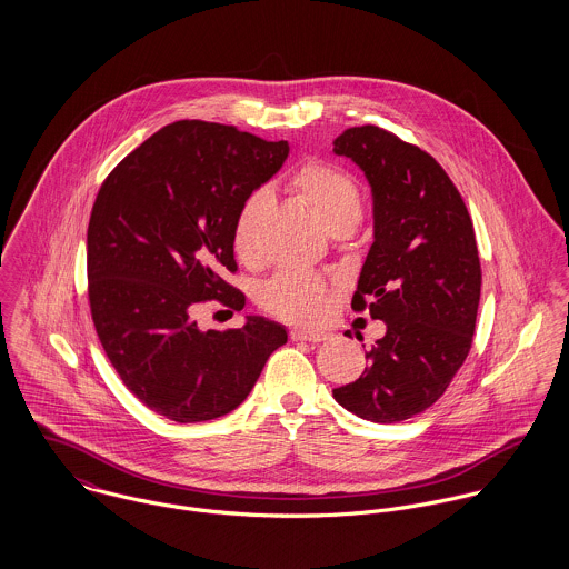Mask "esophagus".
I'll return each mask as SVG.
<instances>
[{
  "label": "esophagus",
  "mask_w": 569,
  "mask_h": 569,
  "mask_svg": "<svg viewBox=\"0 0 569 569\" xmlns=\"http://www.w3.org/2000/svg\"><path fill=\"white\" fill-rule=\"evenodd\" d=\"M291 339L293 341H326L330 339V332L326 330H316V328H293L291 330Z\"/></svg>",
  "instance_id": "34e87169"
}]
</instances>
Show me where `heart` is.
I'll return each mask as SVG.
<instances>
[{"mask_svg":"<svg viewBox=\"0 0 569 569\" xmlns=\"http://www.w3.org/2000/svg\"><path fill=\"white\" fill-rule=\"evenodd\" d=\"M291 188L309 203L311 212L330 234L357 228L363 212V199L359 183L350 172L330 163H307L293 174ZM269 206V194L258 190L244 199L234 219L232 244L244 262L256 260L260 253V226ZM328 300L330 293L325 278L305 269L278 271L260 293V302L267 311L291 322L318 320L325 313Z\"/></svg>","mask_w":569,"mask_h":569,"instance_id":"b5f03b06","label":"heart"}]
</instances>
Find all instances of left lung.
I'll list each match as a JSON object with an SVG mask.
<instances>
[{
  "instance_id": "8db88e82",
  "label": "left lung",
  "mask_w": 569,
  "mask_h": 569,
  "mask_svg": "<svg viewBox=\"0 0 569 569\" xmlns=\"http://www.w3.org/2000/svg\"><path fill=\"white\" fill-rule=\"evenodd\" d=\"M332 153L372 190L375 241L352 309L370 300L386 322L363 375L332 397L363 420L401 422L445 395L471 350L482 287L473 223L442 166L379 127L346 129Z\"/></svg>"
}]
</instances>
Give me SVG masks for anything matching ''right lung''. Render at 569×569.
<instances>
[{"label": "right lung", "mask_w": 569, "mask_h": 569, "mask_svg": "<svg viewBox=\"0 0 569 569\" xmlns=\"http://www.w3.org/2000/svg\"><path fill=\"white\" fill-rule=\"evenodd\" d=\"M287 156L284 140L181 120L129 153L96 197L87 278L98 339L124 386L174 422L237 409L287 343V328L260 316L232 330L192 320L212 298L243 309V293L223 280L237 271L234 219Z\"/></svg>", "instance_id": "add662e5"}]
</instances>
